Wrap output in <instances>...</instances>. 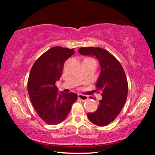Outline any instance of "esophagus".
I'll list each match as a JSON object with an SVG mask.
<instances>
[{"label": "esophagus", "instance_id": "1", "mask_svg": "<svg viewBox=\"0 0 155 155\" xmlns=\"http://www.w3.org/2000/svg\"><path fill=\"white\" fill-rule=\"evenodd\" d=\"M78 98L82 101H86L87 100H88V97L83 94H78Z\"/></svg>", "mask_w": 155, "mask_h": 155}]
</instances>
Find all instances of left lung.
<instances>
[{"label": "left lung", "mask_w": 155, "mask_h": 155, "mask_svg": "<svg viewBox=\"0 0 155 155\" xmlns=\"http://www.w3.org/2000/svg\"><path fill=\"white\" fill-rule=\"evenodd\" d=\"M82 55L96 56L101 65V74L96 87L100 93L97 110L87 113L91 122L98 126H106L113 121L122 109L127 97L128 83L124 70L113 55L97 47H82L78 50Z\"/></svg>", "instance_id": "left-lung-1"}]
</instances>
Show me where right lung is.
Segmentation results:
<instances>
[{
  "mask_svg": "<svg viewBox=\"0 0 155 155\" xmlns=\"http://www.w3.org/2000/svg\"><path fill=\"white\" fill-rule=\"evenodd\" d=\"M74 49L54 46L33 64L27 89L31 104L40 118L48 125H57L67 118L78 99L73 92L59 94L55 82L61 76L64 63Z\"/></svg>",
  "mask_w": 155,
  "mask_h": 155,
  "instance_id": "obj_1",
  "label": "right lung"
}]
</instances>
